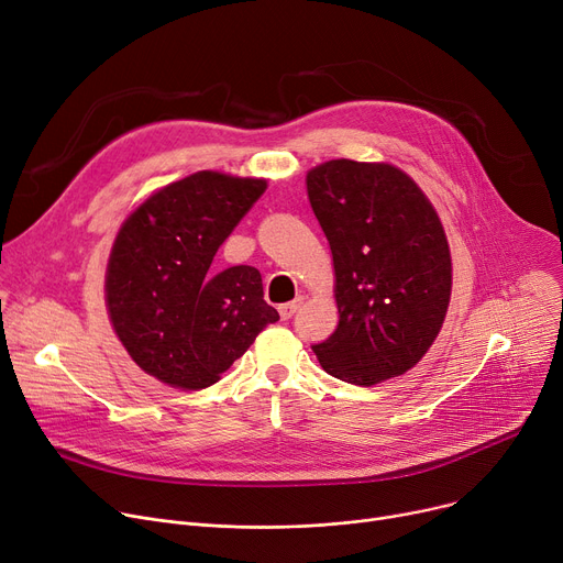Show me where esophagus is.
I'll list each match as a JSON object with an SVG mask.
<instances>
[{"instance_id": "34e87169", "label": "esophagus", "mask_w": 563, "mask_h": 563, "mask_svg": "<svg viewBox=\"0 0 563 563\" xmlns=\"http://www.w3.org/2000/svg\"><path fill=\"white\" fill-rule=\"evenodd\" d=\"M299 308H301V299H299V301H291V303H283V306L278 308L280 319H283V321H289V319L294 317V312H297Z\"/></svg>"}]
</instances>
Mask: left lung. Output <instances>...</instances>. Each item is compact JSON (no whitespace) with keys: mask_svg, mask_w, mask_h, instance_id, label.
<instances>
[{"mask_svg":"<svg viewBox=\"0 0 563 563\" xmlns=\"http://www.w3.org/2000/svg\"><path fill=\"white\" fill-rule=\"evenodd\" d=\"M308 198L331 244L340 312L314 356L353 386L401 376L429 351L450 306L452 260L435 210L404 170L351 159L312 168Z\"/></svg>","mask_w":563,"mask_h":563,"instance_id":"left-lung-1","label":"left lung"}]
</instances>
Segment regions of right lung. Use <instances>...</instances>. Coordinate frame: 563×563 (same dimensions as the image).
Masks as SVG:
<instances>
[{
	"mask_svg": "<svg viewBox=\"0 0 563 563\" xmlns=\"http://www.w3.org/2000/svg\"><path fill=\"white\" fill-rule=\"evenodd\" d=\"M264 189L253 177L200 170L147 198L123 223L107 266V308L143 372L173 388H207L280 319L264 301L255 266L210 272Z\"/></svg>",
	"mask_w": 563,
	"mask_h": 563,
	"instance_id": "1",
	"label": "right lung"
}]
</instances>
